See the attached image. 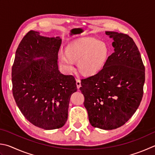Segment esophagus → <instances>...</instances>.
<instances>
[{
  "instance_id": "1",
  "label": "esophagus",
  "mask_w": 155,
  "mask_h": 155,
  "mask_svg": "<svg viewBox=\"0 0 155 155\" xmlns=\"http://www.w3.org/2000/svg\"><path fill=\"white\" fill-rule=\"evenodd\" d=\"M76 85L78 89L81 87V81L80 80H79V79H76Z\"/></svg>"
}]
</instances>
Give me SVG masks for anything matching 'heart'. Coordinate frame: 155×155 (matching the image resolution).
I'll return each mask as SVG.
<instances>
[{
  "label": "heart",
  "instance_id": "heart-1",
  "mask_svg": "<svg viewBox=\"0 0 155 155\" xmlns=\"http://www.w3.org/2000/svg\"><path fill=\"white\" fill-rule=\"evenodd\" d=\"M59 59L61 67L66 72L75 69V61L82 74L92 76L101 71L106 65L110 55V48L106 42L81 38L74 40L67 46V51L60 50Z\"/></svg>",
  "mask_w": 155,
  "mask_h": 155
}]
</instances>
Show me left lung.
<instances>
[{
    "label": "left lung",
    "mask_w": 155,
    "mask_h": 155,
    "mask_svg": "<svg viewBox=\"0 0 155 155\" xmlns=\"http://www.w3.org/2000/svg\"><path fill=\"white\" fill-rule=\"evenodd\" d=\"M114 52L101 71L81 80L90 124L111 130L124 125L136 111L143 96L145 69L140 53L128 35L106 31Z\"/></svg>",
    "instance_id": "obj_1"
}]
</instances>
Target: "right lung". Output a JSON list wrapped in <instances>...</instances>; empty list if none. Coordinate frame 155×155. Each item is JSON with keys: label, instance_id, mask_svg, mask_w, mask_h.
I'll list each match as a JSON object with an SVG mask.
<instances>
[{"label": "right lung", "instance_id": "1", "mask_svg": "<svg viewBox=\"0 0 155 155\" xmlns=\"http://www.w3.org/2000/svg\"><path fill=\"white\" fill-rule=\"evenodd\" d=\"M61 43L59 36L30 31L19 43L12 68L13 94L17 107L31 124L46 130L65 124L70 97L77 91L74 77L59 70Z\"/></svg>", "mask_w": 155, "mask_h": 155}]
</instances>
